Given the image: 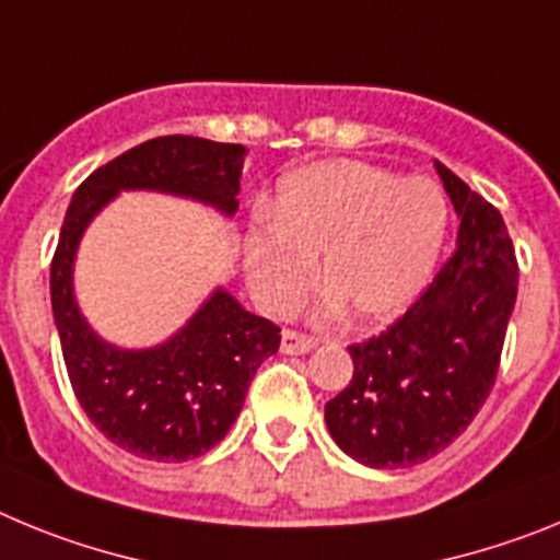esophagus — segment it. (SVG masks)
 <instances>
[{"label": "esophagus", "instance_id": "34e87169", "mask_svg": "<svg viewBox=\"0 0 560 560\" xmlns=\"http://www.w3.org/2000/svg\"><path fill=\"white\" fill-rule=\"evenodd\" d=\"M316 341L305 334H296V330H283V339H280V350L289 355H300L314 350Z\"/></svg>", "mask_w": 560, "mask_h": 560}]
</instances>
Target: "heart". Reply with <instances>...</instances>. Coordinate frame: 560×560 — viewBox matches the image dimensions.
Here are the masks:
<instances>
[{
  "label": "heart",
  "instance_id": "b5f03b06",
  "mask_svg": "<svg viewBox=\"0 0 560 560\" xmlns=\"http://www.w3.org/2000/svg\"><path fill=\"white\" fill-rule=\"evenodd\" d=\"M271 224L246 235L244 266L255 300L271 314L294 308L319 277L334 308L355 323L398 319L432 280L448 207L429 179H398L364 162L336 160L285 176Z\"/></svg>",
  "mask_w": 560,
  "mask_h": 560
}]
</instances>
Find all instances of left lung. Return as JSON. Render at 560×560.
I'll return each instance as SVG.
<instances>
[{
    "label": "left lung",
    "mask_w": 560,
    "mask_h": 560,
    "mask_svg": "<svg viewBox=\"0 0 560 560\" xmlns=\"http://www.w3.org/2000/svg\"><path fill=\"white\" fill-rule=\"evenodd\" d=\"M438 167L459 215L457 249L412 308L350 345L353 378L325 404L330 438L370 468H407L465 432L497 381L516 305L513 241L493 205Z\"/></svg>",
    "instance_id": "obj_1"
}]
</instances>
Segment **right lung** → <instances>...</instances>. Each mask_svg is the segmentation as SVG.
Listing matches in <instances>:
<instances>
[{"mask_svg":"<svg viewBox=\"0 0 560 560\" xmlns=\"http://www.w3.org/2000/svg\"><path fill=\"white\" fill-rule=\"evenodd\" d=\"M244 145L201 137H156L97 167L75 190L49 266L52 316L63 364L89 420L153 463H185L224 440L257 368L280 348V328L215 289L179 334L145 350L108 345L89 328L72 291L83 230L120 190H156L235 215Z\"/></svg>","mask_w":560,"mask_h":560,"instance_id":"add662e5","label":"right lung"}]
</instances>
